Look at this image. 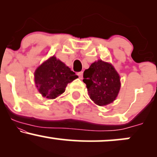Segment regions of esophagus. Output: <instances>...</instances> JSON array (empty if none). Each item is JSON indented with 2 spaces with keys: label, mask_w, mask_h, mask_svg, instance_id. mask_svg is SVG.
<instances>
[{
  "label": "esophagus",
  "mask_w": 157,
  "mask_h": 157,
  "mask_svg": "<svg viewBox=\"0 0 157 157\" xmlns=\"http://www.w3.org/2000/svg\"><path fill=\"white\" fill-rule=\"evenodd\" d=\"M82 75H83V72H82V71H80V72L77 73V75L80 77V79L82 78Z\"/></svg>",
  "instance_id": "1"
}]
</instances>
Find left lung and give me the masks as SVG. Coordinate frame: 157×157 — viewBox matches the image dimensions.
<instances>
[{
    "instance_id": "1",
    "label": "left lung",
    "mask_w": 157,
    "mask_h": 157,
    "mask_svg": "<svg viewBox=\"0 0 157 157\" xmlns=\"http://www.w3.org/2000/svg\"><path fill=\"white\" fill-rule=\"evenodd\" d=\"M83 78L89 97L97 105H106L117 97L121 86L120 75L109 63L95 61L85 70Z\"/></svg>"
}]
</instances>
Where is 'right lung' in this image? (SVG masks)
Instances as JSON below:
<instances>
[{"label":"right lung","instance_id":"right-lung-1","mask_svg":"<svg viewBox=\"0 0 157 157\" xmlns=\"http://www.w3.org/2000/svg\"><path fill=\"white\" fill-rule=\"evenodd\" d=\"M77 77L71 68L52 56L35 70V82L42 96L51 100L62 94L68 83Z\"/></svg>","mask_w":157,"mask_h":157}]
</instances>
